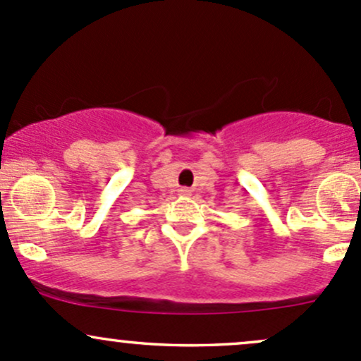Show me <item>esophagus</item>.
<instances>
[{"instance_id":"34e87169","label":"esophagus","mask_w":361,"mask_h":361,"mask_svg":"<svg viewBox=\"0 0 361 361\" xmlns=\"http://www.w3.org/2000/svg\"><path fill=\"white\" fill-rule=\"evenodd\" d=\"M178 193H180V195H188L190 190L188 188H180V190H178Z\"/></svg>"}]
</instances>
